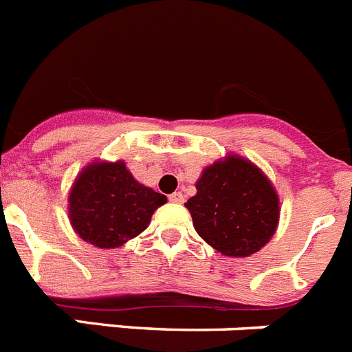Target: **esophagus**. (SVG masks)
I'll return each mask as SVG.
<instances>
[{
    "label": "esophagus",
    "mask_w": 352,
    "mask_h": 352,
    "mask_svg": "<svg viewBox=\"0 0 352 352\" xmlns=\"http://www.w3.org/2000/svg\"><path fill=\"white\" fill-rule=\"evenodd\" d=\"M169 201H170V203L183 204V203H185V194H183V192H174V194L169 195Z\"/></svg>",
    "instance_id": "esophagus-1"
}]
</instances>
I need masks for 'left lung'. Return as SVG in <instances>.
I'll list each match as a JSON object with an SVG mask.
<instances>
[{"instance_id": "obj_1", "label": "left lung", "mask_w": 352, "mask_h": 352, "mask_svg": "<svg viewBox=\"0 0 352 352\" xmlns=\"http://www.w3.org/2000/svg\"><path fill=\"white\" fill-rule=\"evenodd\" d=\"M195 188L185 203L195 231L223 256H252L275 234L280 201L268 176L247 158L231 153L217 160Z\"/></svg>"}]
</instances>
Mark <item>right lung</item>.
Segmentation results:
<instances>
[{
  "label": "right lung",
  "mask_w": 352,
  "mask_h": 352,
  "mask_svg": "<svg viewBox=\"0 0 352 352\" xmlns=\"http://www.w3.org/2000/svg\"><path fill=\"white\" fill-rule=\"evenodd\" d=\"M166 195L141 185L125 162H91L77 174L68 194L74 231L98 248H118L141 234Z\"/></svg>",
  "instance_id": "right-lung-1"
}]
</instances>
